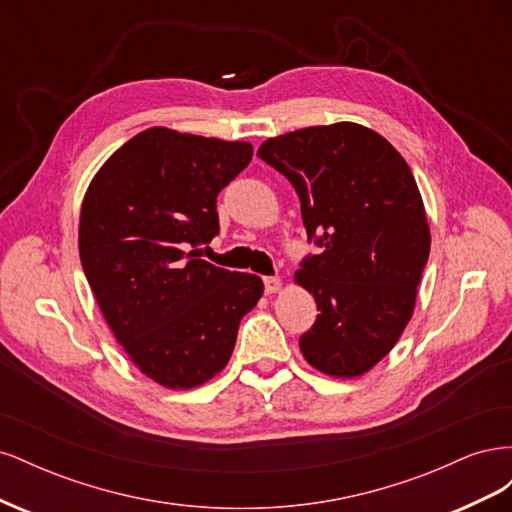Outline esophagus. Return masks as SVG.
I'll list each match as a JSON object with an SVG mask.
<instances>
[{
  "instance_id": "obj_1",
  "label": "esophagus",
  "mask_w": 512,
  "mask_h": 512,
  "mask_svg": "<svg viewBox=\"0 0 512 512\" xmlns=\"http://www.w3.org/2000/svg\"><path fill=\"white\" fill-rule=\"evenodd\" d=\"M262 282H265V292H267V294H273V292H277V290L282 288V280H280V277H277V275L265 277V280H262Z\"/></svg>"
}]
</instances>
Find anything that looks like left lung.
<instances>
[{
	"label": "left lung",
	"instance_id": "obj_1",
	"mask_svg": "<svg viewBox=\"0 0 512 512\" xmlns=\"http://www.w3.org/2000/svg\"><path fill=\"white\" fill-rule=\"evenodd\" d=\"M301 200L307 254L297 282L318 316L301 335L309 365L354 378L382 361L412 318L429 258V226L406 160L359 123L294 130L260 145Z\"/></svg>",
	"mask_w": 512,
	"mask_h": 512
}]
</instances>
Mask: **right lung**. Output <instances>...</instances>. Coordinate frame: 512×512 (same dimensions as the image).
Wrapping results in <instances>:
<instances>
[{"label": "right lung", "mask_w": 512, "mask_h": 512, "mask_svg": "<svg viewBox=\"0 0 512 512\" xmlns=\"http://www.w3.org/2000/svg\"><path fill=\"white\" fill-rule=\"evenodd\" d=\"M252 156L250 143L149 128L106 160L85 194L87 282L130 361L168 389L220 374L241 318L262 297L258 275L194 250L220 232L218 194Z\"/></svg>", "instance_id": "add662e5"}]
</instances>
